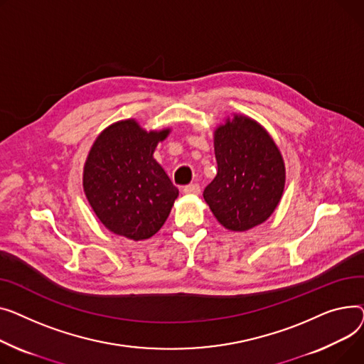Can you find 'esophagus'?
Listing matches in <instances>:
<instances>
[{
    "label": "esophagus",
    "instance_id": "1",
    "mask_svg": "<svg viewBox=\"0 0 364 364\" xmlns=\"http://www.w3.org/2000/svg\"><path fill=\"white\" fill-rule=\"evenodd\" d=\"M183 192L188 196H198L201 192V188L198 183H191V185L183 186Z\"/></svg>",
    "mask_w": 364,
    "mask_h": 364
}]
</instances>
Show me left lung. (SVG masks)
<instances>
[{
	"mask_svg": "<svg viewBox=\"0 0 364 364\" xmlns=\"http://www.w3.org/2000/svg\"><path fill=\"white\" fill-rule=\"evenodd\" d=\"M215 154L218 175L203 196L219 223L244 232L266 222L285 186L284 159L267 131L233 114L215 131Z\"/></svg>",
	"mask_w": 364,
	"mask_h": 364,
	"instance_id": "obj_1",
	"label": "left lung"
}]
</instances>
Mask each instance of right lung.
<instances>
[{"label":"right lung","mask_w":364,"mask_h":364,"mask_svg":"<svg viewBox=\"0 0 364 364\" xmlns=\"http://www.w3.org/2000/svg\"><path fill=\"white\" fill-rule=\"evenodd\" d=\"M170 129L149 131L134 119L98 135L83 166V191L101 223L134 241L151 238L170 215L178 188L153 154Z\"/></svg>","instance_id":"add662e5"}]
</instances>
